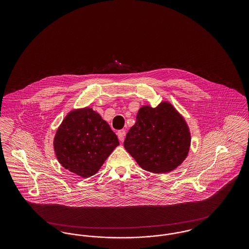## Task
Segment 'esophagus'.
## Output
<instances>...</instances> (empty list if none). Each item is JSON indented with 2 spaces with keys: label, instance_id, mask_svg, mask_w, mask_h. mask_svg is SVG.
Instances as JSON below:
<instances>
[{
  "label": "esophagus",
  "instance_id": "esophagus-1",
  "mask_svg": "<svg viewBox=\"0 0 249 249\" xmlns=\"http://www.w3.org/2000/svg\"><path fill=\"white\" fill-rule=\"evenodd\" d=\"M118 136H119V140L120 142L124 141V137H125V130H119L118 132Z\"/></svg>",
  "mask_w": 249,
  "mask_h": 249
}]
</instances>
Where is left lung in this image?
<instances>
[{
    "mask_svg": "<svg viewBox=\"0 0 249 249\" xmlns=\"http://www.w3.org/2000/svg\"><path fill=\"white\" fill-rule=\"evenodd\" d=\"M190 129L186 120L168 102L142 107L124 147L139 166L154 174L175 170L189 154Z\"/></svg>",
    "mask_w": 249,
    "mask_h": 249,
    "instance_id": "obj_1",
    "label": "left lung"
}]
</instances>
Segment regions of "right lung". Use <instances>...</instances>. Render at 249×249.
<instances>
[{"instance_id": "obj_1", "label": "right lung", "mask_w": 249, "mask_h": 249, "mask_svg": "<svg viewBox=\"0 0 249 249\" xmlns=\"http://www.w3.org/2000/svg\"><path fill=\"white\" fill-rule=\"evenodd\" d=\"M119 144L107 121L89 107L71 111L54 138L59 163L82 178L95 175Z\"/></svg>"}]
</instances>
